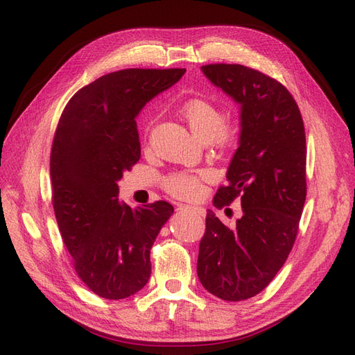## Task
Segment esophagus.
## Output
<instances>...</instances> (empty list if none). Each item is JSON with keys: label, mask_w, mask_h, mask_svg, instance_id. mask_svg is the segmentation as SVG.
<instances>
[{"label": "esophagus", "mask_w": 355, "mask_h": 355, "mask_svg": "<svg viewBox=\"0 0 355 355\" xmlns=\"http://www.w3.org/2000/svg\"><path fill=\"white\" fill-rule=\"evenodd\" d=\"M178 211L181 212H187V214H194L198 216H203L205 215V209L200 207H189V205H181L178 208Z\"/></svg>", "instance_id": "esophagus-1"}]
</instances>
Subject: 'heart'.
Segmentation results:
<instances>
[{"label": "heart", "mask_w": 355, "mask_h": 355, "mask_svg": "<svg viewBox=\"0 0 355 355\" xmlns=\"http://www.w3.org/2000/svg\"><path fill=\"white\" fill-rule=\"evenodd\" d=\"M194 137L209 143L216 152L228 153L237 147L242 137V122L237 116H224V110L215 101L193 97L182 103L180 109ZM208 180L205 171H180L162 180L164 190L178 199H194L202 191L203 181Z\"/></svg>", "instance_id": "obj_1"}]
</instances>
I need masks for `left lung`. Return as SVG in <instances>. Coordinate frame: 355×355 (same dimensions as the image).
<instances>
[{"instance_id":"obj_1","label":"left lung","mask_w":355,"mask_h":355,"mask_svg":"<svg viewBox=\"0 0 355 355\" xmlns=\"http://www.w3.org/2000/svg\"><path fill=\"white\" fill-rule=\"evenodd\" d=\"M203 73L242 105V137L214 198L218 209L242 203L234 228L212 211L199 245L198 276L224 301L264 291L298 236L306 198V146L301 110L277 79L243 64L202 66Z\"/></svg>"}]
</instances>
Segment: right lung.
I'll list each match as a JSON object with an SVG mask.
<instances>
[{"label":"right lung","instance_id":"obj_1","mask_svg":"<svg viewBox=\"0 0 355 355\" xmlns=\"http://www.w3.org/2000/svg\"><path fill=\"white\" fill-rule=\"evenodd\" d=\"M184 72L107 73L76 91L57 123L50 156L57 225L78 277L101 298H128L150 277L152 245L174 208L165 200L121 205L116 181L140 161L135 116Z\"/></svg>","mask_w":355,"mask_h":355}]
</instances>
